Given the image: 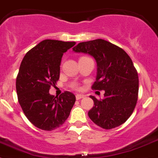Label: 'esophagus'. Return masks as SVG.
I'll return each mask as SVG.
<instances>
[{"label": "esophagus", "instance_id": "34e87169", "mask_svg": "<svg viewBox=\"0 0 158 158\" xmlns=\"http://www.w3.org/2000/svg\"><path fill=\"white\" fill-rule=\"evenodd\" d=\"M83 97H84V96L82 95V94H76V100H80V99H82V98H83Z\"/></svg>", "mask_w": 158, "mask_h": 158}]
</instances>
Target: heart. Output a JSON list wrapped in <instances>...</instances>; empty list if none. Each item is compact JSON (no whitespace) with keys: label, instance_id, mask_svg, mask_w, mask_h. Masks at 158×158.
I'll return each instance as SVG.
<instances>
[{"label":"heart","instance_id":"obj_1","mask_svg":"<svg viewBox=\"0 0 158 158\" xmlns=\"http://www.w3.org/2000/svg\"><path fill=\"white\" fill-rule=\"evenodd\" d=\"M72 87L75 88V89H79V87H78V86L76 84H73V85H72Z\"/></svg>","mask_w":158,"mask_h":158}]
</instances>
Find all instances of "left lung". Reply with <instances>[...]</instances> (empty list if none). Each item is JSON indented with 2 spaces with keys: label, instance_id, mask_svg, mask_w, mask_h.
<instances>
[{
  "label": "left lung",
  "instance_id": "left-lung-1",
  "mask_svg": "<svg viewBox=\"0 0 158 158\" xmlns=\"http://www.w3.org/2000/svg\"><path fill=\"white\" fill-rule=\"evenodd\" d=\"M75 52L93 56L97 61L95 90H104V98L90 96L94 106L89 110V118L100 127L111 129L127 121L138 99L139 78L132 59L121 48L102 39L78 44Z\"/></svg>",
  "mask_w": 158,
  "mask_h": 158
}]
</instances>
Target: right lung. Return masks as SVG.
<instances>
[{
  "label": "right lung",
  "mask_w": 158,
  "mask_h": 158,
  "mask_svg": "<svg viewBox=\"0 0 158 158\" xmlns=\"http://www.w3.org/2000/svg\"><path fill=\"white\" fill-rule=\"evenodd\" d=\"M75 44L45 40L28 51L20 64L16 78L18 100L29 122L42 130L62 126L76 102V96L69 91L59 97L49 94L59 79L63 54Z\"/></svg>",
  "instance_id": "right-lung-1"
}]
</instances>
